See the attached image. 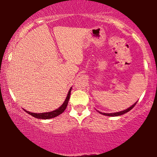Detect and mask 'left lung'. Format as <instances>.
Returning <instances> with one entry per match:
<instances>
[{
    "label": "left lung",
    "mask_w": 157,
    "mask_h": 157,
    "mask_svg": "<svg viewBox=\"0 0 157 157\" xmlns=\"http://www.w3.org/2000/svg\"><path fill=\"white\" fill-rule=\"evenodd\" d=\"M136 104H137V102H136V103H135V104H134V105H133L132 106H131V107H130V108H128V109H126V110H123V111L117 112V113H101V112H100V111H98V112H99L100 113H101V114L105 115V116H110V117H117V116H120V115L124 114V113H127V112L129 111V110H131L133 108H134L135 105H136Z\"/></svg>",
    "instance_id": "1"
}]
</instances>
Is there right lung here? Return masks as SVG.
I'll list each match as a JSON object with an SVG mask.
<instances>
[{
	"mask_svg": "<svg viewBox=\"0 0 157 157\" xmlns=\"http://www.w3.org/2000/svg\"><path fill=\"white\" fill-rule=\"evenodd\" d=\"M71 91V88L70 90H69L68 94H67V97H66V99L65 101H64L63 105H62L60 108L56 109V110H53V111H51V112H47V113H31V112L27 111V110H25V111L27 112L29 114H30L31 116L37 118V119H51V118L56 117L59 116V115H60L61 113H63L64 110H65L66 108H67V104H68L69 98H70Z\"/></svg>",
	"mask_w": 157,
	"mask_h": 157,
	"instance_id": "right-lung-1",
	"label": "right lung"
}]
</instances>
